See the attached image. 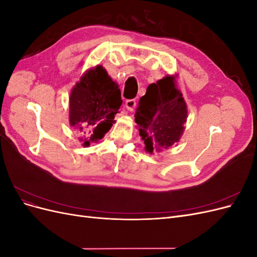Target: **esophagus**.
Listing matches in <instances>:
<instances>
[{
	"label": "esophagus",
	"mask_w": 257,
	"mask_h": 257,
	"mask_svg": "<svg viewBox=\"0 0 257 257\" xmlns=\"http://www.w3.org/2000/svg\"><path fill=\"white\" fill-rule=\"evenodd\" d=\"M135 106H136V100L135 99H127L125 102V105H124L125 109L128 110V111H133Z\"/></svg>",
	"instance_id": "obj_1"
}]
</instances>
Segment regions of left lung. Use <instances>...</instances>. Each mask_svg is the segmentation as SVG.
<instances>
[{
  "instance_id": "8db88e82",
  "label": "left lung",
  "mask_w": 257,
  "mask_h": 257,
  "mask_svg": "<svg viewBox=\"0 0 257 257\" xmlns=\"http://www.w3.org/2000/svg\"><path fill=\"white\" fill-rule=\"evenodd\" d=\"M188 118L182 93L177 89L175 76L151 83L139 100L135 122L149 153L168 149L180 141Z\"/></svg>"
}]
</instances>
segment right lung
<instances>
[{"instance_id": "obj_1", "label": "right lung", "mask_w": 257, "mask_h": 257, "mask_svg": "<svg viewBox=\"0 0 257 257\" xmlns=\"http://www.w3.org/2000/svg\"><path fill=\"white\" fill-rule=\"evenodd\" d=\"M121 105L119 85L102 65L88 69L81 76L69 96V124L84 147L98 142L111 128Z\"/></svg>"}]
</instances>
